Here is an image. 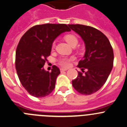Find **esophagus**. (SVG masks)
<instances>
[{
  "label": "esophagus",
  "mask_w": 127,
  "mask_h": 127,
  "mask_svg": "<svg viewBox=\"0 0 127 127\" xmlns=\"http://www.w3.org/2000/svg\"><path fill=\"white\" fill-rule=\"evenodd\" d=\"M67 70V69H64V68H61L60 69V71L61 72H63V71H66Z\"/></svg>",
  "instance_id": "obj_1"
}]
</instances>
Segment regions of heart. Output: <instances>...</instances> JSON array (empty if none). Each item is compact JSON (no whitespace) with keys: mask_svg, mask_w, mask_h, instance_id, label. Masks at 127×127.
<instances>
[{"mask_svg":"<svg viewBox=\"0 0 127 127\" xmlns=\"http://www.w3.org/2000/svg\"><path fill=\"white\" fill-rule=\"evenodd\" d=\"M65 40L71 46H72L73 44L76 43H77V38L72 35H67L65 36ZM55 46V43H53V46ZM70 61H71V59L63 58L60 60L59 63L61 66H63V67H68L69 66Z\"/></svg>","mask_w":127,"mask_h":127,"instance_id":"b5f03b06","label":"heart"}]
</instances>
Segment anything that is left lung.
<instances>
[{"label": "left lung", "mask_w": 127, "mask_h": 127, "mask_svg": "<svg viewBox=\"0 0 127 127\" xmlns=\"http://www.w3.org/2000/svg\"><path fill=\"white\" fill-rule=\"evenodd\" d=\"M78 34L85 45L84 55L77 67L87 71H78L72 81L74 88L81 94L90 95L99 91L106 82L113 67L114 51L107 36L100 31L83 25H68Z\"/></svg>", "instance_id": "obj_1"}]
</instances>
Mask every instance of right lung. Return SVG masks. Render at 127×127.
Here are the masks:
<instances>
[{
    "instance_id": "obj_1",
    "label": "right lung",
    "mask_w": 127,
    "mask_h": 127,
    "mask_svg": "<svg viewBox=\"0 0 127 127\" xmlns=\"http://www.w3.org/2000/svg\"><path fill=\"white\" fill-rule=\"evenodd\" d=\"M70 31L66 24L47 23L32 27L21 38L16 50V70L23 87L33 96L44 97L55 89L60 69L54 65L49 72L43 66L55 39Z\"/></svg>"
}]
</instances>
